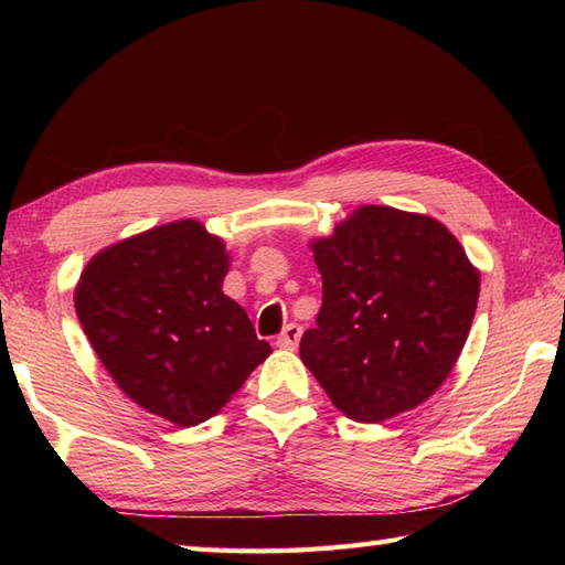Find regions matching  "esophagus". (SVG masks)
<instances>
[{"instance_id":"obj_1","label":"esophagus","mask_w":565,"mask_h":565,"mask_svg":"<svg viewBox=\"0 0 565 565\" xmlns=\"http://www.w3.org/2000/svg\"><path fill=\"white\" fill-rule=\"evenodd\" d=\"M298 340H301V328L291 322V326H286L279 338H276V347H281V350H296Z\"/></svg>"}]
</instances>
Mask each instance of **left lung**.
I'll list each match as a JSON object with an SVG mask.
<instances>
[{
  "label": "left lung",
  "instance_id": "left-lung-1",
  "mask_svg": "<svg viewBox=\"0 0 565 565\" xmlns=\"http://www.w3.org/2000/svg\"><path fill=\"white\" fill-rule=\"evenodd\" d=\"M310 249L322 308L301 359L332 405L379 425L435 395L481 291V271L449 227L425 213L359 206Z\"/></svg>",
  "mask_w": 565,
  "mask_h": 565
}]
</instances>
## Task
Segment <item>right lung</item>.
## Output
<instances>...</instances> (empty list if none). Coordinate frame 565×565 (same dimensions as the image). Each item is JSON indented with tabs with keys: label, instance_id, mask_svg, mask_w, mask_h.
<instances>
[{
	"label": "right lung",
	"instance_id": "add662e5",
	"mask_svg": "<svg viewBox=\"0 0 565 565\" xmlns=\"http://www.w3.org/2000/svg\"><path fill=\"white\" fill-rule=\"evenodd\" d=\"M231 255L184 218L104 247L75 286V310L130 401L177 427L206 423L271 354L223 294Z\"/></svg>",
	"mask_w": 565,
	"mask_h": 565
}]
</instances>
